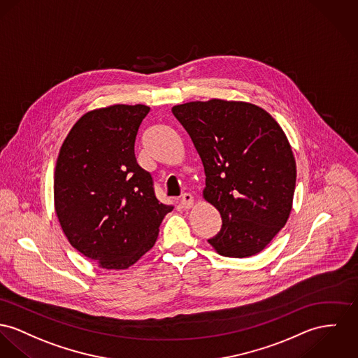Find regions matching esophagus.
<instances>
[{
  "label": "esophagus",
  "mask_w": 358,
  "mask_h": 358,
  "mask_svg": "<svg viewBox=\"0 0 358 358\" xmlns=\"http://www.w3.org/2000/svg\"><path fill=\"white\" fill-rule=\"evenodd\" d=\"M180 204H181V207H182V208H185V210L191 208L193 206L192 194H191V193H184V194L181 196Z\"/></svg>",
  "instance_id": "1"
}]
</instances>
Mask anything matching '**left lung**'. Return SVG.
<instances>
[{"label": "left lung", "instance_id": "8db88e82", "mask_svg": "<svg viewBox=\"0 0 358 358\" xmlns=\"http://www.w3.org/2000/svg\"><path fill=\"white\" fill-rule=\"evenodd\" d=\"M206 173L203 197L222 217L208 243L226 257H249L286 224L296 188V161L285 132L262 108L223 99L173 106Z\"/></svg>", "mask_w": 358, "mask_h": 358}]
</instances>
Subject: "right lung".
<instances>
[{
  "label": "right lung",
  "mask_w": 358,
  "mask_h": 358,
  "mask_svg": "<svg viewBox=\"0 0 358 358\" xmlns=\"http://www.w3.org/2000/svg\"><path fill=\"white\" fill-rule=\"evenodd\" d=\"M150 108L88 111L64 140L55 171V208L71 245L106 270H127L154 247L173 206L155 197L135 141Z\"/></svg>",
  "instance_id": "1"
}]
</instances>
